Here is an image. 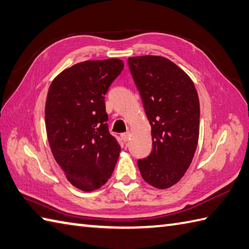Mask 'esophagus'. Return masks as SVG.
I'll use <instances>...</instances> for the list:
<instances>
[{
  "label": "esophagus",
  "instance_id": "obj_1",
  "mask_svg": "<svg viewBox=\"0 0 249 249\" xmlns=\"http://www.w3.org/2000/svg\"><path fill=\"white\" fill-rule=\"evenodd\" d=\"M121 138H123V140L124 142H128V140L130 139V132H125V133H123L121 134Z\"/></svg>",
  "mask_w": 249,
  "mask_h": 249
}]
</instances>
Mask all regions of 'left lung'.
<instances>
[{
	"instance_id": "left-lung-1",
	"label": "left lung",
	"mask_w": 249,
	"mask_h": 249,
	"mask_svg": "<svg viewBox=\"0 0 249 249\" xmlns=\"http://www.w3.org/2000/svg\"><path fill=\"white\" fill-rule=\"evenodd\" d=\"M151 125L153 150L138 161L149 185L166 189L188 170L199 141L200 102L191 78L169 59L141 55L128 59Z\"/></svg>"
}]
</instances>
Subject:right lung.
<instances>
[{
    "mask_svg": "<svg viewBox=\"0 0 249 249\" xmlns=\"http://www.w3.org/2000/svg\"><path fill=\"white\" fill-rule=\"evenodd\" d=\"M124 67L117 58L84 61L50 85L45 124L54 160L83 191L102 187L113 174L120 146L109 133L105 93Z\"/></svg>",
    "mask_w": 249,
    "mask_h": 249,
    "instance_id": "obj_1",
    "label": "right lung"
}]
</instances>
